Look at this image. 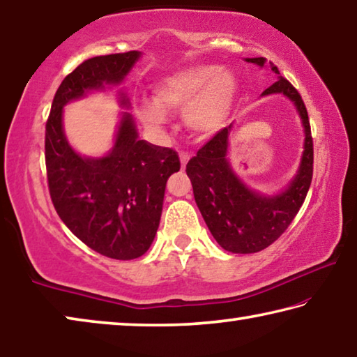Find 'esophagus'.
Instances as JSON below:
<instances>
[{
  "label": "esophagus",
  "instance_id": "1",
  "mask_svg": "<svg viewBox=\"0 0 357 357\" xmlns=\"http://www.w3.org/2000/svg\"><path fill=\"white\" fill-rule=\"evenodd\" d=\"M188 160H190V155L182 151V153H180V162H182V169L186 167V162H188Z\"/></svg>",
  "mask_w": 357,
  "mask_h": 357
}]
</instances>
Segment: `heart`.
<instances>
[{
  "instance_id": "heart-1",
  "label": "heart",
  "mask_w": 357,
  "mask_h": 357,
  "mask_svg": "<svg viewBox=\"0 0 357 357\" xmlns=\"http://www.w3.org/2000/svg\"><path fill=\"white\" fill-rule=\"evenodd\" d=\"M236 95L232 73L213 64H195L162 79L155 89V101L140 102L139 115L147 126L162 130L166 112H183L192 131L208 136L226 125Z\"/></svg>"
}]
</instances>
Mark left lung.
I'll return each instance as SVG.
<instances>
[{
    "label": "left lung",
    "instance_id": "8db88e82",
    "mask_svg": "<svg viewBox=\"0 0 357 357\" xmlns=\"http://www.w3.org/2000/svg\"><path fill=\"white\" fill-rule=\"evenodd\" d=\"M262 68L266 58H245ZM278 80L262 96L284 95L294 104L303 126V151L296 175L277 195H264L248 188L234 172L227 150L232 125L215 136L186 165L195 201L215 241L231 253L248 255L267 248L286 231L299 212L313 177V140L310 121L302 98L271 63Z\"/></svg>",
    "mask_w": 357,
    "mask_h": 357
}]
</instances>
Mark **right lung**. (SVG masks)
<instances>
[{"mask_svg":"<svg viewBox=\"0 0 357 357\" xmlns=\"http://www.w3.org/2000/svg\"><path fill=\"white\" fill-rule=\"evenodd\" d=\"M140 52L95 56L66 75L45 125V167L58 217L91 250L130 261L150 248L160 226L166 182L180 171L177 151L140 140L130 112L121 114L114 147L104 156H82L63 128V107L75 99L120 85ZM119 101L130 107L120 91Z\"/></svg>","mask_w":357,"mask_h":357,"instance_id":"add662e5","label":"right lung"}]
</instances>
